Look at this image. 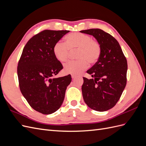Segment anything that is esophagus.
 Returning <instances> with one entry per match:
<instances>
[{
    "instance_id": "esophagus-1",
    "label": "esophagus",
    "mask_w": 146,
    "mask_h": 146,
    "mask_svg": "<svg viewBox=\"0 0 146 146\" xmlns=\"http://www.w3.org/2000/svg\"><path fill=\"white\" fill-rule=\"evenodd\" d=\"M76 76H75V75H72V79H74V78H76Z\"/></svg>"
}]
</instances>
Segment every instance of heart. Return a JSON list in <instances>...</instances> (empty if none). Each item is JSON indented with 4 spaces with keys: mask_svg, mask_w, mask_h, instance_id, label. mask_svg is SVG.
Here are the masks:
<instances>
[{
    "mask_svg": "<svg viewBox=\"0 0 146 146\" xmlns=\"http://www.w3.org/2000/svg\"><path fill=\"white\" fill-rule=\"evenodd\" d=\"M64 43L56 42L53 47L55 58L60 62L68 59L69 50H77L76 58L78 60L69 61L64 64V70L67 74L78 75L88 67V63L94 64L99 60L101 48L99 43L87 35L80 33H70L65 38Z\"/></svg>",
    "mask_w": 146,
    "mask_h": 146,
    "instance_id": "heart-1",
    "label": "heart"
}]
</instances>
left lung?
Here are the masks:
<instances>
[{
  "instance_id": "obj_1",
  "label": "left lung",
  "mask_w": 146,
  "mask_h": 146,
  "mask_svg": "<svg viewBox=\"0 0 146 146\" xmlns=\"http://www.w3.org/2000/svg\"><path fill=\"white\" fill-rule=\"evenodd\" d=\"M80 32L93 36L101 48L98 61L87 70L93 78L83 77L84 101L96 111H107L116 104L126 86V58L116 39L104 30L91 29Z\"/></svg>"
}]
</instances>
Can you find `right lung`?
Segmentation results:
<instances>
[{"label":"right lung","mask_w":146,"mask_h":146,"mask_svg":"<svg viewBox=\"0 0 146 146\" xmlns=\"http://www.w3.org/2000/svg\"><path fill=\"white\" fill-rule=\"evenodd\" d=\"M69 30H46L26 44L17 66L20 90L31 107L50 114L62 105L71 76L54 78L63 66L53 52L55 44Z\"/></svg>","instance_id":"obj_1"}]
</instances>
